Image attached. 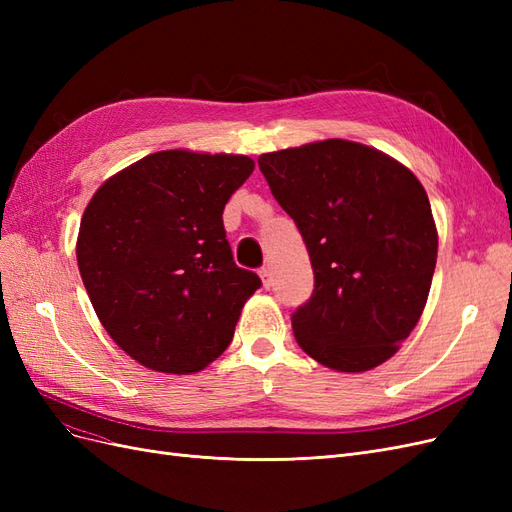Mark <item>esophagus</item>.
Segmentation results:
<instances>
[{
    "mask_svg": "<svg viewBox=\"0 0 512 512\" xmlns=\"http://www.w3.org/2000/svg\"><path fill=\"white\" fill-rule=\"evenodd\" d=\"M260 280H262V286H265V288H271V284H273V275H271V267L269 265H265V267H262L260 271Z\"/></svg>",
    "mask_w": 512,
    "mask_h": 512,
    "instance_id": "1",
    "label": "esophagus"
}]
</instances>
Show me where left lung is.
<instances>
[{
	"instance_id": "1",
	"label": "left lung",
	"mask_w": 512,
	"mask_h": 512,
	"mask_svg": "<svg viewBox=\"0 0 512 512\" xmlns=\"http://www.w3.org/2000/svg\"><path fill=\"white\" fill-rule=\"evenodd\" d=\"M258 166L314 267L312 299L292 314L297 344L346 374L389 361L421 320L438 258L421 181L342 138L262 153Z\"/></svg>"
}]
</instances>
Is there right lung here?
<instances>
[{"label": "right lung", "mask_w": 512, "mask_h": 512, "mask_svg": "<svg viewBox=\"0 0 512 512\" xmlns=\"http://www.w3.org/2000/svg\"><path fill=\"white\" fill-rule=\"evenodd\" d=\"M252 170L239 153L166 149L91 196L76 260L102 327L134 361L194 374L232 342L260 277L232 260L222 213Z\"/></svg>", "instance_id": "add662e5"}]
</instances>
